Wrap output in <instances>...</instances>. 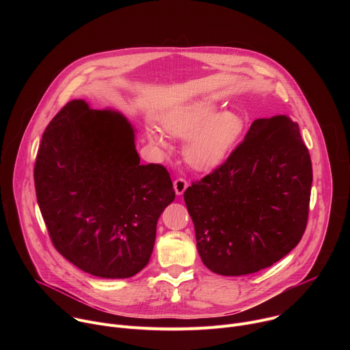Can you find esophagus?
<instances>
[{
  "label": "esophagus",
  "mask_w": 350,
  "mask_h": 350,
  "mask_svg": "<svg viewBox=\"0 0 350 350\" xmlns=\"http://www.w3.org/2000/svg\"><path fill=\"white\" fill-rule=\"evenodd\" d=\"M173 187H174V191H176L177 195H183L184 191H185L187 187H188V183H187L184 178H177V180H174V183H173Z\"/></svg>",
  "instance_id": "1"
}]
</instances>
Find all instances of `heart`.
<instances>
[{"label":"heart","mask_w":350,"mask_h":350,"mask_svg":"<svg viewBox=\"0 0 350 350\" xmlns=\"http://www.w3.org/2000/svg\"><path fill=\"white\" fill-rule=\"evenodd\" d=\"M221 105L212 98H202L178 105L161 116L163 130L184 145L185 161L198 170H208L221 163L239 142L243 118L232 111H221ZM148 141L167 149L169 141L155 127H146Z\"/></svg>","instance_id":"heart-1"}]
</instances>
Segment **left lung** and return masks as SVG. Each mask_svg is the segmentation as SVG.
I'll list each match as a JSON object with an SVG mask.
<instances>
[{
    "label": "left lung",
    "instance_id": "obj_1",
    "mask_svg": "<svg viewBox=\"0 0 350 350\" xmlns=\"http://www.w3.org/2000/svg\"><path fill=\"white\" fill-rule=\"evenodd\" d=\"M312 181L297 123L256 119L228 159L184 192L204 265L245 275L288 255L308 224Z\"/></svg>",
    "mask_w": 350,
    "mask_h": 350
}]
</instances>
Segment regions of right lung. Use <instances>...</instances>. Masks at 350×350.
Masks as SVG:
<instances>
[{
    "label": "right lung",
    "instance_id": "obj_1",
    "mask_svg": "<svg viewBox=\"0 0 350 350\" xmlns=\"http://www.w3.org/2000/svg\"><path fill=\"white\" fill-rule=\"evenodd\" d=\"M34 184L57 251L101 278H129L148 265L158 219L176 196L162 165L139 163L131 123L84 99L46 126Z\"/></svg>",
    "mask_w": 350,
    "mask_h": 350
}]
</instances>
